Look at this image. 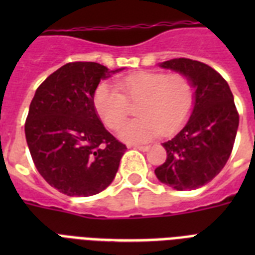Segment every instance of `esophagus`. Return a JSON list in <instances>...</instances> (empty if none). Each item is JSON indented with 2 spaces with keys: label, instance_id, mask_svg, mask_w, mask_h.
<instances>
[{
  "label": "esophagus",
  "instance_id": "esophagus-1",
  "mask_svg": "<svg viewBox=\"0 0 255 255\" xmlns=\"http://www.w3.org/2000/svg\"><path fill=\"white\" fill-rule=\"evenodd\" d=\"M129 147L135 148V149H139V151H143V152H145L149 149V147H148V145H129Z\"/></svg>",
  "mask_w": 255,
  "mask_h": 255
}]
</instances>
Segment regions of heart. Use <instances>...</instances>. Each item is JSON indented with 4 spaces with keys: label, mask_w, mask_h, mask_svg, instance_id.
Segmentation results:
<instances>
[{
    "label": "heart",
    "mask_w": 255,
    "mask_h": 255,
    "mask_svg": "<svg viewBox=\"0 0 255 255\" xmlns=\"http://www.w3.org/2000/svg\"><path fill=\"white\" fill-rule=\"evenodd\" d=\"M118 86L102 83L94 94V107L106 126L120 127L128 115V100H139L137 119L123 124L119 136L128 143H145L160 133L172 135L189 118L194 87L186 75L140 71L119 79Z\"/></svg>",
    "instance_id": "heart-1"
}]
</instances>
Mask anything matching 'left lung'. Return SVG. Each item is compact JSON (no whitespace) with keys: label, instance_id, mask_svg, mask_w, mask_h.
Listing matches in <instances>:
<instances>
[{"label":"left lung","instance_id":"1","mask_svg":"<svg viewBox=\"0 0 255 255\" xmlns=\"http://www.w3.org/2000/svg\"><path fill=\"white\" fill-rule=\"evenodd\" d=\"M160 67L189 78L194 104L181 131L163 143L167 160L155 174L176 190L197 189L221 172L232 153L240 123L233 94L228 82L202 62L177 58Z\"/></svg>","mask_w":255,"mask_h":255}]
</instances>
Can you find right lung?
<instances>
[{
  "mask_svg": "<svg viewBox=\"0 0 255 255\" xmlns=\"http://www.w3.org/2000/svg\"><path fill=\"white\" fill-rule=\"evenodd\" d=\"M110 70L95 62H71L35 91L25 123L30 155L41 176L61 193L92 196L115 178L127 147L104 128L94 107Z\"/></svg>",
  "mask_w": 255,
  "mask_h": 255,
  "instance_id": "add662e5",
  "label": "right lung"
}]
</instances>
